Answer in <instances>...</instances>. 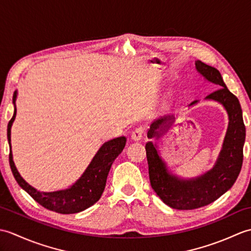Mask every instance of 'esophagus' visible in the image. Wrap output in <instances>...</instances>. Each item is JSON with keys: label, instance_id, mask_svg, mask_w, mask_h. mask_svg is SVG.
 I'll return each instance as SVG.
<instances>
[{"label": "esophagus", "instance_id": "34e87169", "mask_svg": "<svg viewBox=\"0 0 251 251\" xmlns=\"http://www.w3.org/2000/svg\"><path fill=\"white\" fill-rule=\"evenodd\" d=\"M142 135H143V129L141 128V127H139V128H137L131 132L130 137L134 141H139V140H141Z\"/></svg>", "mask_w": 251, "mask_h": 251}]
</instances>
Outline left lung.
Returning <instances> with one entry per match:
<instances>
[{"instance_id":"left-lung-1","label":"left lung","mask_w":251,"mask_h":251,"mask_svg":"<svg viewBox=\"0 0 251 251\" xmlns=\"http://www.w3.org/2000/svg\"><path fill=\"white\" fill-rule=\"evenodd\" d=\"M195 68L206 81L220 87L208 95L206 99L220 103L228 116L226 134L214 167L197 177L181 178L168 170L156 143L149 141L146 145L152 189L165 204L179 210L196 209L206 206L232 188L242 169L243 148L246 138L241 104L226 86L220 72L200 60L195 61ZM196 103L197 100L193 101L190 106ZM174 122V115L154 121L148 131V138L150 140L161 138Z\"/></svg>"}]
</instances>
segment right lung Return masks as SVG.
Masks as SVG:
<instances>
[{
    "label": "right lung",
    "instance_id": "obj_1",
    "mask_svg": "<svg viewBox=\"0 0 251 251\" xmlns=\"http://www.w3.org/2000/svg\"><path fill=\"white\" fill-rule=\"evenodd\" d=\"M17 90L14 93V115L7 125V139L9 145V165L12 168L14 177L17 183L28 193L32 199L45 207L46 209L58 212V214L69 215L87 209L93 206L103 193L105 188L106 178L110 172L112 164L115 158L122 153L126 145V138L119 137L104 142L95 154L92 162L75 182L68 189L42 192L30 185L21 177L19 172L15 166L13 161L12 145H10V130L15 121L17 109H16V99H17Z\"/></svg>",
    "mask_w": 251,
    "mask_h": 251
}]
</instances>
